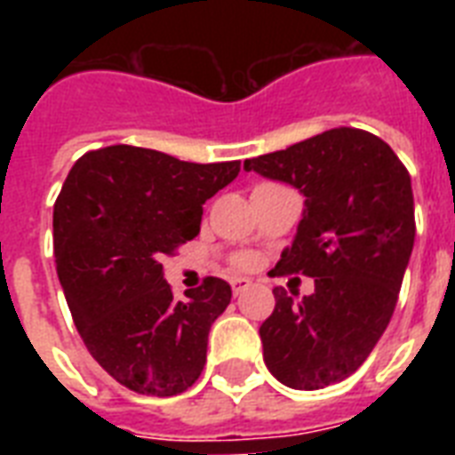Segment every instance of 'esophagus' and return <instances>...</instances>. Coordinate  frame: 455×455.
Wrapping results in <instances>:
<instances>
[{
    "label": "esophagus",
    "instance_id": "obj_1",
    "mask_svg": "<svg viewBox=\"0 0 455 455\" xmlns=\"http://www.w3.org/2000/svg\"><path fill=\"white\" fill-rule=\"evenodd\" d=\"M250 285H252L250 278H234V281H231V291H234V295H241L243 291H248Z\"/></svg>",
    "mask_w": 455,
    "mask_h": 455
}]
</instances>
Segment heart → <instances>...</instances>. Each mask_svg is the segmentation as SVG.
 <instances>
[{
  "label": "heart",
  "instance_id": "heart-1",
  "mask_svg": "<svg viewBox=\"0 0 455 455\" xmlns=\"http://www.w3.org/2000/svg\"><path fill=\"white\" fill-rule=\"evenodd\" d=\"M250 264H252V257H241L238 259V267H250Z\"/></svg>",
  "mask_w": 455,
  "mask_h": 455
}]
</instances>
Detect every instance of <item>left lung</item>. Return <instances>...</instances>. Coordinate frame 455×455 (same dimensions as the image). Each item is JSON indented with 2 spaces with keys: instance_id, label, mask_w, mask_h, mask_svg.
Here are the masks:
<instances>
[{
  "instance_id": "1",
  "label": "left lung",
  "mask_w": 455,
  "mask_h": 455,
  "mask_svg": "<svg viewBox=\"0 0 455 455\" xmlns=\"http://www.w3.org/2000/svg\"><path fill=\"white\" fill-rule=\"evenodd\" d=\"M304 196L302 220L274 274L302 271V299L274 288L259 328L264 363L285 387L323 389L368 359L395 314L416 217L402 160L371 132L338 127L243 164Z\"/></svg>"
}]
</instances>
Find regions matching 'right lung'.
Listing matches in <instances>:
<instances>
[{
	"instance_id": "1",
	"label": "right lung",
	"mask_w": 455,
	"mask_h": 455,
	"mask_svg": "<svg viewBox=\"0 0 455 455\" xmlns=\"http://www.w3.org/2000/svg\"><path fill=\"white\" fill-rule=\"evenodd\" d=\"M241 163H184L167 153L108 146L68 172L53 205V255L89 354L132 392L174 396L198 380L207 335L231 285L205 278L174 299L163 259L196 238L203 205Z\"/></svg>"
}]
</instances>
